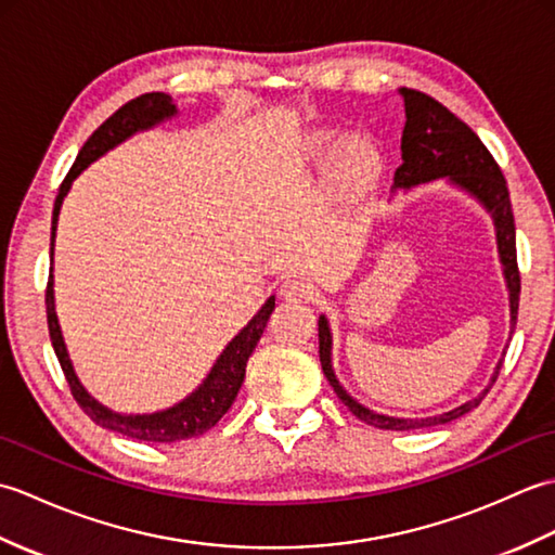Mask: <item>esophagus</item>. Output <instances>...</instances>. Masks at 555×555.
<instances>
[{
    "instance_id": "esophagus-1",
    "label": "esophagus",
    "mask_w": 555,
    "mask_h": 555,
    "mask_svg": "<svg viewBox=\"0 0 555 555\" xmlns=\"http://www.w3.org/2000/svg\"><path fill=\"white\" fill-rule=\"evenodd\" d=\"M281 296L286 300H305L312 296V284L310 281H305L302 276H291L281 284Z\"/></svg>"
}]
</instances>
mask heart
Segmentation results:
<instances>
[{"mask_svg":"<svg viewBox=\"0 0 555 555\" xmlns=\"http://www.w3.org/2000/svg\"><path fill=\"white\" fill-rule=\"evenodd\" d=\"M322 150H334L338 140L334 135H322L320 140ZM379 171V152L370 143L367 138H356L350 140V143L344 145L340 150V157H338V173L340 179L348 181V183H362V181H370L372 176Z\"/></svg>","mask_w":555,"mask_h":555,"instance_id":"obj_1","label":"heart"}]
</instances>
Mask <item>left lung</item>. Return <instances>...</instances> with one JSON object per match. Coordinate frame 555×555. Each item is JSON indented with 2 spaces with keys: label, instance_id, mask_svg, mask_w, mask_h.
Returning <instances> with one entry per match:
<instances>
[{
  "label": "left lung",
  "instance_id": "obj_1",
  "mask_svg": "<svg viewBox=\"0 0 555 555\" xmlns=\"http://www.w3.org/2000/svg\"><path fill=\"white\" fill-rule=\"evenodd\" d=\"M398 95L405 102V128H403V140H400L403 164H400L393 173V185L410 188V185L427 183L434 179H441V176H448V179L457 185H463L467 193H473L479 203L491 211L493 223H496L499 253L505 269V281H508V288H511V317H513L511 332H515L517 308H520V269H517L513 205H511L508 185H505L501 167L496 164V159L491 157V152L487 150L485 143H481L473 128H469L465 121H460L457 116L451 109H446L441 102H436L434 98L424 95V92L410 90V88H400ZM320 362H322L324 376L328 379V384L334 386L340 403L348 405L352 415L372 424L376 429H391V431L436 427V424H446L451 420L463 417L465 412L475 410L481 400H485L493 382L499 379V372L503 364L501 360L496 374L491 376V384L477 398L467 400L465 405H460L451 412H443V415H436V417L400 420V417L376 415V412L362 408L358 400H352L344 391V386L336 382L334 370H332V334H328V324L324 317H320Z\"/></svg>",
  "mask_w": 555,
  "mask_h": 555
}]
</instances>
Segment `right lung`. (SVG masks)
<instances>
[{
    "label": "right lung",
    "mask_w": 555,
    "mask_h": 555,
    "mask_svg": "<svg viewBox=\"0 0 555 555\" xmlns=\"http://www.w3.org/2000/svg\"><path fill=\"white\" fill-rule=\"evenodd\" d=\"M176 112L171 104V98L164 95V92H145L131 102H126L121 109H116L107 121H104L95 133H92L86 145L80 147L74 167L68 169L66 179L59 185V195L54 199V211H52V253H54V231H56V219L59 209H62V199L68 193L70 183H74L76 176L88 167L90 162L102 157L104 152L119 145L121 140L133 135L140 128H150L167 119ZM44 305H47V326H50V340L52 348L62 364V372L66 376V384L70 388V396L76 398V403L82 408L86 415L100 424L104 429H112L116 434H124L128 439L147 441V443H173L191 439V436L205 434L207 429L215 427V424L227 415V410L238 396V388L245 379V364L247 358L253 356L259 336H262L267 320L271 310H274V298L264 302V308L255 314V320L247 324L243 332L235 336L227 350L221 352L215 367H211L205 384L197 388L193 396H188L183 403H179L171 410L155 412V415H116V412L102 408L95 398H90L76 379L74 367H70V360L66 356V346L62 332H59L56 312H54V291H52V274L47 281L44 291Z\"/></svg>",
    "instance_id": "1"
}]
</instances>
